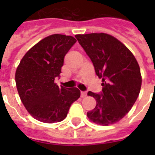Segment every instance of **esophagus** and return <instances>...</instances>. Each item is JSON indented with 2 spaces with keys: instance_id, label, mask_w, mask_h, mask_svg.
<instances>
[{
  "instance_id": "34e87169",
  "label": "esophagus",
  "mask_w": 155,
  "mask_h": 155,
  "mask_svg": "<svg viewBox=\"0 0 155 155\" xmlns=\"http://www.w3.org/2000/svg\"><path fill=\"white\" fill-rule=\"evenodd\" d=\"M80 95H81V97H85L87 96V92H80Z\"/></svg>"
}]
</instances>
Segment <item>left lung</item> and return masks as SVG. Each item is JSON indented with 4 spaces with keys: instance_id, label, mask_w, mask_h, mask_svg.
Masks as SVG:
<instances>
[{
    "instance_id": "obj_1",
    "label": "left lung",
    "mask_w": 155,
    "mask_h": 155,
    "mask_svg": "<svg viewBox=\"0 0 155 155\" xmlns=\"http://www.w3.org/2000/svg\"><path fill=\"white\" fill-rule=\"evenodd\" d=\"M75 38L102 80V92H87L97 101L96 107L87 112V117L101 125L117 122L129 113L139 95V65L130 50L111 35L101 33Z\"/></svg>"
}]
</instances>
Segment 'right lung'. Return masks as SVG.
<instances>
[{
  "label": "right lung",
  "mask_w": 155,
  "mask_h": 155,
  "mask_svg": "<svg viewBox=\"0 0 155 155\" xmlns=\"http://www.w3.org/2000/svg\"><path fill=\"white\" fill-rule=\"evenodd\" d=\"M76 42L71 36L53 35L45 38L25 54L17 68L15 80L21 101L36 120L45 123L65 119L71 104L80 97L77 87H58L66 54Z\"/></svg>",
  "instance_id": "add662e5"
}]
</instances>
